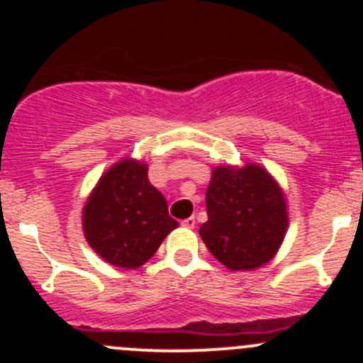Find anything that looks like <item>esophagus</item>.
I'll list each match as a JSON object with an SVG mask.
<instances>
[{"label":"esophagus","instance_id":"esophagus-1","mask_svg":"<svg viewBox=\"0 0 363 363\" xmlns=\"http://www.w3.org/2000/svg\"><path fill=\"white\" fill-rule=\"evenodd\" d=\"M182 226H184V228H195V225H196V219H195V216H191V218H186L184 221L181 223Z\"/></svg>","mask_w":363,"mask_h":363}]
</instances>
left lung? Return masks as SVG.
<instances>
[{
	"label": "left lung",
	"mask_w": 363,
	"mask_h": 363,
	"mask_svg": "<svg viewBox=\"0 0 363 363\" xmlns=\"http://www.w3.org/2000/svg\"><path fill=\"white\" fill-rule=\"evenodd\" d=\"M205 205L200 237L226 269L255 270L277 255L288 230L286 196L262 164L212 168Z\"/></svg>",
	"instance_id": "8db88e82"
}]
</instances>
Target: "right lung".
<instances>
[{
	"mask_svg": "<svg viewBox=\"0 0 363 363\" xmlns=\"http://www.w3.org/2000/svg\"><path fill=\"white\" fill-rule=\"evenodd\" d=\"M147 170L140 160H119L101 175L82 208L87 244L117 269L144 265L179 226Z\"/></svg>",
	"mask_w": 363,
	"mask_h": 363,
	"instance_id": "add662e5",
	"label": "right lung"
}]
</instances>
